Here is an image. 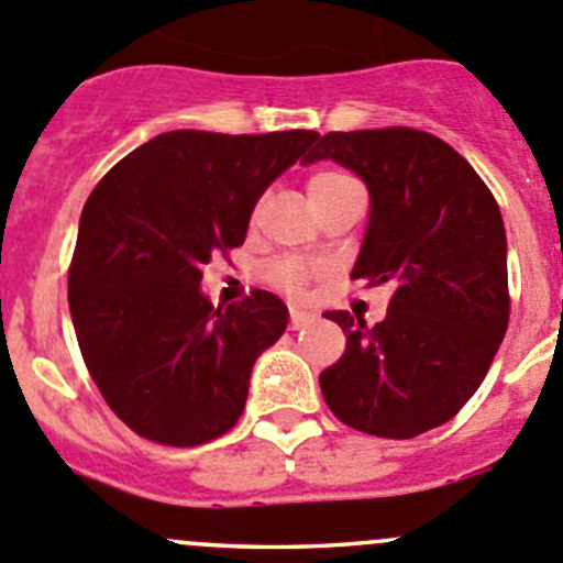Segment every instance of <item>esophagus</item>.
<instances>
[{
	"mask_svg": "<svg viewBox=\"0 0 563 563\" xmlns=\"http://www.w3.org/2000/svg\"><path fill=\"white\" fill-rule=\"evenodd\" d=\"M312 320L314 318L309 312H298V309H292V312H290V329L298 331V329H303V325L312 323Z\"/></svg>",
	"mask_w": 563,
	"mask_h": 563,
	"instance_id": "34e87169",
	"label": "esophagus"
}]
</instances>
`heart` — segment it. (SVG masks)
Listing matches in <instances>:
<instances>
[{
    "label": "heart",
    "mask_w": 563,
    "mask_h": 563,
    "mask_svg": "<svg viewBox=\"0 0 563 563\" xmlns=\"http://www.w3.org/2000/svg\"><path fill=\"white\" fill-rule=\"evenodd\" d=\"M353 187H362V185H358L351 174L336 168H323L318 170V174H312L307 190H309V201H312L314 212H318L320 207L329 205L331 198L342 196V192L353 190ZM265 278L276 287V290L287 292V296H303L309 278H312V271H309L307 265H301L298 260H273L271 265H267Z\"/></svg>",
    "instance_id": "heart-1"
}]
</instances>
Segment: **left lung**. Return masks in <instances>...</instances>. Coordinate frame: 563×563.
Returning <instances> with one entry per match:
<instances>
[{"label":"left lung","mask_w":563,"mask_h":563,"mask_svg":"<svg viewBox=\"0 0 563 563\" xmlns=\"http://www.w3.org/2000/svg\"><path fill=\"white\" fill-rule=\"evenodd\" d=\"M314 159L345 165L371 190L351 278L395 285L373 329L325 312L345 331V353L320 373V389L345 426L411 439L459 415L506 336L500 207L456 148L411 126L329 132L303 163Z\"/></svg>","instance_id":"obj_1"}]
</instances>
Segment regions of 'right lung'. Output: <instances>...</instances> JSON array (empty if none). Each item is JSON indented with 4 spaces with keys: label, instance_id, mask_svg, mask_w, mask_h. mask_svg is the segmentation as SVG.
I'll use <instances>...</instances> for the list:
<instances>
[{
    "label": "right lung",
    "instance_id": "1",
    "mask_svg": "<svg viewBox=\"0 0 563 563\" xmlns=\"http://www.w3.org/2000/svg\"><path fill=\"white\" fill-rule=\"evenodd\" d=\"M314 141L309 130L165 132L85 201L68 309L90 378L137 437L196 448L243 415L251 367L285 334L287 307L254 290L216 309L198 290L201 271L243 245L265 187Z\"/></svg>",
    "mask_w": 563,
    "mask_h": 563
}]
</instances>
